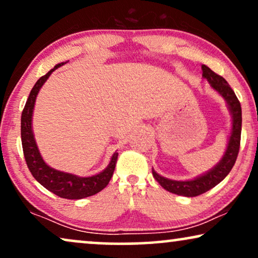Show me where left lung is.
I'll use <instances>...</instances> for the list:
<instances>
[{"instance_id": "obj_1", "label": "left lung", "mask_w": 258, "mask_h": 258, "mask_svg": "<svg viewBox=\"0 0 258 258\" xmlns=\"http://www.w3.org/2000/svg\"><path fill=\"white\" fill-rule=\"evenodd\" d=\"M202 76L207 78L208 82L213 89H216L221 96L226 100L229 105L230 112L232 114V133H231L229 145L224 157L218 163L211 171L200 176L191 181H172L158 175L155 170H152V175L155 180L162 185L165 190L172 194L183 195V197H198V195L206 193L229 175L231 169L233 168L238 152L240 148V133H242V107L239 100L237 99L236 94L226 82L224 77L212 71L206 65H202Z\"/></svg>"}]
</instances>
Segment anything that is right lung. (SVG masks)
I'll return each mask as SVG.
<instances>
[{
	"instance_id": "right-lung-1",
	"label": "right lung",
	"mask_w": 258,
	"mask_h": 258,
	"mask_svg": "<svg viewBox=\"0 0 258 258\" xmlns=\"http://www.w3.org/2000/svg\"><path fill=\"white\" fill-rule=\"evenodd\" d=\"M65 63L57 64L46 75L39 78L34 87L32 88L21 114V143L26 164H27L29 171L33 175L35 180L42 187H45L47 190L52 191L58 197L77 200V199L95 195L107 187V184L109 183L110 178L113 176L114 169H115L116 161H118V152L114 153L109 165L105 170L97 175L90 176V177H78V176H75L73 174L58 171L56 169L48 167L46 163L42 161L37 144H35L33 133H32V114H33L34 109L35 97H37L39 90H40L41 86L45 83L48 76L57 68L61 67Z\"/></svg>"
}]
</instances>
